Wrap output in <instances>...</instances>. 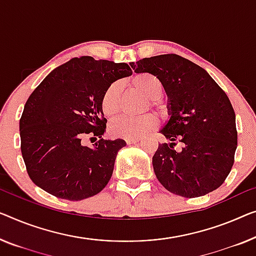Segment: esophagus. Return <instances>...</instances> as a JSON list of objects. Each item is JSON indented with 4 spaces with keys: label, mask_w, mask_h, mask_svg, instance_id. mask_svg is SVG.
I'll use <instances>...</instances> for the list:
<instances>
[{
    "label": "esophagus",
    "mask_w": 256,
    "mask_h": 256,
    "mask_svg": "<svg viewBox=\"0 0 256 256\" xmlns=\"http://www.w3.org/2000/svg\"><path fill=\"white\" fill-rule=\"evenodd\" d=\"M140 140H141L140 136H138V138H126V139H125V141H126L128 144H136V142H138V141H140Z\"/></svg>",
    "instance_id": "esophagus-1"
}]
</instances>
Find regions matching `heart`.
<instances>
[{"instance_id":"1","label":"heart","mask_w":256,"mask_h":256,"mask_svg":"<svg viewBox=\"0 0 256 256\" xmlns=\"http://www.w3.org/2000/svg\"><path fill=\"white\" fill-rule=\"evenodd\" d=\"M131 85L150 98V106L160 112L161 116L168 114V106L161 98L163 94V85L158 78L150 74H139L131 79ZM120 82H112L106 87L101 98V110L106 117H114L120 109ZM158 120L154 114H146L139 117L122 116L114 120L109 125L110 133L120 138H138L144 133L152 131L158 126Z\"/></svg>"}]
</instances>
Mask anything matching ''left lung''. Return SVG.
Returning a JSON list of instances; mask_svg holds the SVG:
<instances>
[{
  "instance_id": "left-lung-1",
  "label": "left lung",
  "mask_w": 256,
  "mask_h": 256,
  "mask_svg": "<svg viewBox=\"0 0 256 256\" xmlns=\"http://www.w3.org/2000/svg\"><path fill=\"white\" fill-rule=\"evenodd\" d=\"M131 66L158 78L169 98L170 120L160 132L171 142L160 144L152 156L158 182L184 198L218 188L234 166L238 139L226 92L204 68L176 54L142 58ZM177 143L180 151L174 150Z\"/></svg>"
}]
</instances>
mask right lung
<instances>
[{
    "instance_id": "add662e5",
    "label": "right lung",
    "mask_w": 256,
    "mask_h": 256,
    "mask_svg": "<svg viewBox=\"0 0 256 256\" xmlns=\"http://www.w3.org/2000/svg\"><path fill=\"white\" fill-rule=\"evenodd\" d=\"M132 74L126 63L74 57L52 70L26 101L19 120L20 150L34 184L60 199L80 201L106 188L123 139L104 140L101 98ZM85 136L99 138L84 146ZM93 139V138H90Z\"/></svg>"
}]
</instances>
